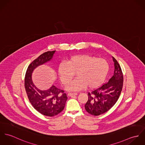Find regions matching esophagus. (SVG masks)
<instances>
[{
	"label": "esophagus",
	"instance_id": "obj_1",
	"mask_svg": "<svg viewBox=\"0 0 145 145\" xmlns=\"http://www.w3.org/2000/svg\"><path fill=\"white\" fill-rule=\"evenodd\" d=\"M78 94L76 93H68V96L69 97H73V96H75V95H77Z\"/></svg>",
	"mask_w": 145,
	"mask_h": 145
}]
</instances>
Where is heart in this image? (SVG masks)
Returning <instances> with one entry per match:
<instances>
[{
	"label": "heart",
	"instance_id": "b5f03b06",
	"mask_svg": "<svg viewBox=\"0 0 145 145\" xmlns=\"http://www.w3.org/2000/svg\"><path fill=\"white\" fill-rule=\"evenodd\" d=\"M109 70L108 62L103 59L86 55H76L70 57L59 67V75L63 85L72 80L76 73L78 78L66 86L69 91H79L88 86L95 89L103 83Z\"/></svg>",
	"mask_w": 145,
	"mask_h": 145
}]
</instances>
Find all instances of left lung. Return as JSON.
Masks as SVG:
<instances>
[{
	"label": "left lung",
	"instance_id": "1",
	"mask_svg": "<svg viewBox=\"0 0 145 145\" xmlns=\"http://www.w3.org/2000/svg\"><path fill=\"white\" fill-rule=\"evenodd\" d=\"M114 71L108 83L88 92L85 110L93 116H99L108 111L118 101L123 88V76L120 64L113 57Z\"/></svg>",
	"mask_w": 145,
	"mask_h": 145
}]
</instances>
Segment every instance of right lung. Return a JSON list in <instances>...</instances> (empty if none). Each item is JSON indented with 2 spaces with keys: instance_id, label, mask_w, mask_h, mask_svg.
I'll return each mask as SVG.
<instances>
[{
  "instance_id": "obj_1",
  "label": "right lung",
  "mask_w": 145,
  "mask_h": 145,
  "mask_svg": "<svg viewBox=\"0 0 145 145\" xmlns=\"http://www.w3.org/2000/svg\"><path fill=\"white\" fill-rule=\"evenodd\" d=\"M55 51L44 52L31 62L27 68L24 78L25 89L30 103L39 113L48 117L56 116L62 112L67 99L66 94L54 85L46 90L38 89L32 82V74L37 66L50 61Z\"/></svg>"
}]
</instances>
